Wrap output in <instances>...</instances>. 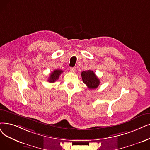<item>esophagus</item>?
<instances>
[{"label":"esophagus","instance_id":"obj_1","mask_svg":"<svg viewBox=\"0 0 150 150\" xmlns=\"http://www.w3.org/2000/svg\"><path fill=\"white\" fill-rule=\"evenodd\" d=\"M70 71L71 72H73V73H75V72L76 71V67H71L70 68Z\"/></svg>","mask_w":150,"mask_h":150}]
</instances>
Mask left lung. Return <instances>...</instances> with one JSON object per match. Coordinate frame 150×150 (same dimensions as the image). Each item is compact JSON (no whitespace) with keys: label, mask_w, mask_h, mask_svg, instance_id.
<instances>
[{"label":"left lung","mask_w":150,"mask_h":150,"mask_svg":"<svg viewBox=\"0 0 150 150\" xmlns=\"http://www.w3.org/2000/svg\"><path fill=\"white\" fill-rule=\"evenodd\" d=\"M81 76L83 82L89 89H95L98 87L100 81L93 71H83L81 73Z\"/></svg>","instance_id":"1"}]
</instances>
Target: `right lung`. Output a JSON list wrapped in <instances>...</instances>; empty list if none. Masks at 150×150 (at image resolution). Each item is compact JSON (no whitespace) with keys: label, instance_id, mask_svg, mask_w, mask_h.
<instances>
[{"label":"right lung","instance_id":"add662e5","mask_svg":"<svg viewBox=\"0 0 150 150\" xmlns=\"http://www.w3.org/2000/svg\"><path fill=\"white\" fill-rule=\"evenodd\" d=\"M63 73V71L60 69H55L53 71L52 73H50V76L48 79L49 82H55L58 78L59 76Z\"/></svg>","mask_w":150,"mask_h":150}]
</instances>
